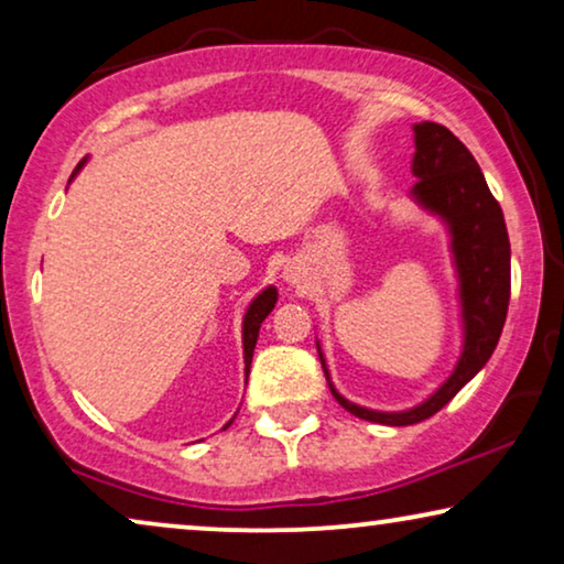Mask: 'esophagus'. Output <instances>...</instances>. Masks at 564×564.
Returning <instances> with one entry per match:
<instances>
[{"instance_id":"34e87169","label":"esophagus","mask_w":564,"mask_h":564,"mask_svg":"<svg viewBox=\"0 0 564 564\" xmlns=\"http://www.w3.org/2000/svg\"><path fill=\"white\" fill-rule=\"evenodd\" d=\"M284 276H288L290 282H295V274H292V269H288V272H284Z\"/></svg>"}]
</instances>
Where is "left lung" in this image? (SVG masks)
I'll return each instance as SVG.
<instances>
[{
    "mask_svg": "<svg viewBox=\"0 0 564 564\" xmlns=\"http://www.w3.org/2000/svg\"><path fill=\"white\" fill-rule=\"evenodd\" d=\"M415 153L411 197L449 230L454 269L459 280L462 307V354L452 375L436 392L408 411H372L346 400L330 382L321 344L318 357L328 388L357 419L384 423V426H411L442 411L496 351L503 330L508 300H511V243L498 199L490 195L488 182L467 145L438 122H415Z\"/></svg>",
    "mask_w": 564,
    "mask_h": 564,
    "instance_id": "obj_1",
    "label": "left lung"
}]
</instances>
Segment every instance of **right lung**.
<instances>
[{"label": "right lung", "mask_w": 564, "mask_h": 564, "mask_svg": "<svg viewBox=\"0 0 564 564\" xmlns=\"http://www.w3.org/2000/svg\"><path fill=\"white\" fill-rule=\"evenodd\" d=\"M84 161H87V159H84ZM84 161H82L79 166H76V172H79V169L84 166ZM274 305H276V288H272V284H269L267 290H261L259 295L251 300L249 311H246V315H243V365H246V380H249V367H251V357H253V346H257V338H259V328H261V323H264L267 315L274 311ZM230 423H234V419H230L223 429H228Z\"/></svg>", "instance_id": "right-lung-1"}]
</instances>
